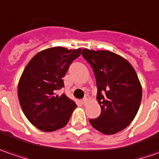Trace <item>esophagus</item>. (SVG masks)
Returning a JSON list of instances; mask_svg holds the SVG:
<instances>
[{"label": "esophagus", "mask_w": 159, "mask_h": 159, "mask_svg": "<svg viewBox=\"0 0 159 159\" xmlns=\"http://www.w3.org/2000/svg\"><path fill=\"white\" fill-rule=\"evenodd\" d=\"M81 102H82V104H83V105H85V104H86V102H87V98H84V99H83Z\"/></svg>", "instance_id": "1"}]
</instances>
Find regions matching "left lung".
I'll use <instances>...</instances> for the list:
<instances>
[{"instance_id":"1","label":"left lung","mask_w":159,"mask_h":159,"mask_svg":"<svg viewBox=\"0 0 159 159\" xmlns=\"http://www.w3.org/2000/svg\"><path fill=\"white\" fill-rule=\"evenodd\" d=\"M82 55L93 69L101 107L100 115L90 119V123L103 134L118 133L138 112L142 100L138 76L131 64L114 52L84 49Z\"/></svg>"}]
</instances>
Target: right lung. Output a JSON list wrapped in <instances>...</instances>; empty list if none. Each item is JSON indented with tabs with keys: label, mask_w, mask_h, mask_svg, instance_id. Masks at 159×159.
Returning <instances> with one entry per match:
<instances>
[{
	"label": "right lung",
	"mask_w": 159,
	"mask_h": 159,
	"mask_svg": "<svg viewBox=\"0 0 159 159\" xmlns=\"http://www.w3.org/2000/svg\"><path fill=\"white\" fill-rule=\"evenodd\" d=\"M82 49L52 47L38 52L25 67L18 83V99L30 123L44 132L65 127L77 107L65 94L56 90L64 87L63 77Z\"/></svg>",
	"instance_id": "right-lung-1"
}]
</instances>
